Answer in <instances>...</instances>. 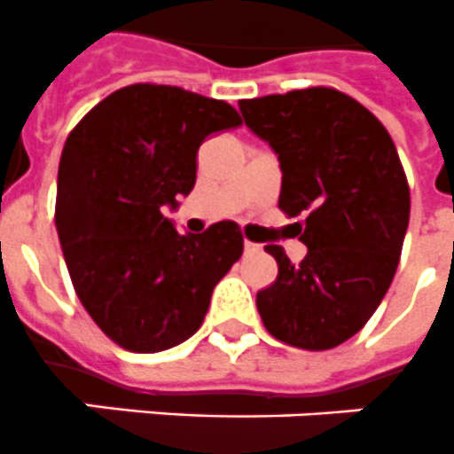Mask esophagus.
Listing matches in <instances>:
<instances>
[{"label":"esophagus","mask_w":454,"mask_h":454,"mask_svg":"<svg viewBox=\"0 0 454 454\" xmlns=\"http://www.w3.org/2000/svg\"><path fill=\"white\" fill-rule=\"evenodd\" d=\"M261 252V245L252 242V239H245V254L247 256H252V254H259Z\"/></svg>","instance_id":"obj_1"}]
</instances>
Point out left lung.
Returning <instances> with one entry per match:
<instances>
[{
    "label": "left lung",
    "instance_id": "1",
    "mask_svg": "<svg viewBox=\"0 0 454 454\" xmlns=\"http://www.w3.org/2000/svg\"><path fill=\"white\" fill-rule=\"evenodd\" d=\"M247 128L278 153L279 209L303 215L308 247L256 294L265 329L301 349H331L364 329L392 285L411 219V191L385 125L349 95L305 88L242 99Z\"/></svg>",
    "mask_w": 454,
    "mask_h": 454
}]
</instances>
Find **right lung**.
Instances as JSON below:
<instances>
[{
	"label": "right lung",
	"mask_w": 454,
	"mask_h": 454,
	"mask_svg": "<svg viewBox=\"0 0 454 454\" xmlns=\"http://www.w3.org/2000/svg\"><path fill=\"white\" fill-rule=\"evenodd\" d=\"M239 123L223 99L135 83L69 132L55 228L76 296L121 348L149 355L191 338L216 282L242 256L235 221L182 235L163 216L193 189L200 144Z\"/></svg>",
	"instance_id": "obj_1"
}]
</instances>
